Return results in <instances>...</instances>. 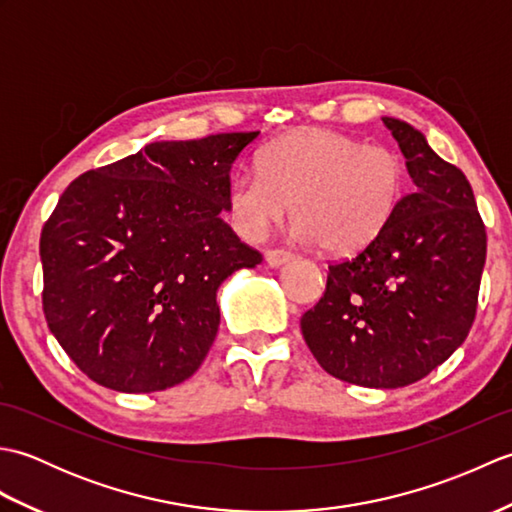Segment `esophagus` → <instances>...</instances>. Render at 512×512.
<instances>
[{
	"mask_svg": "<svg viewBox=\"0 0 512 512\" xmlns=\"http://www.w3.org/2000/svg\"><path fill=\"white\" fill-rule=\"evenodd\" d=\"M264 257H266V264L270 268H279V266H284V264L290 262L292 253H290V250H284V248H270V250H266Z\"/></svg>",
	"mask_w": 512,
	"mask_h": 512,
	"instance_id": "34e87169",
	"label": "esophagus"
}]
</instances>
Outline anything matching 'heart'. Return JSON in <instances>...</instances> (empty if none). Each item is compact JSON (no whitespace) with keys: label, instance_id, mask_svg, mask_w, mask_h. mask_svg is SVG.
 I'll use <instances>...</instances> for the list:
<instances>
[{"label":"heart","instance_id":"heart-1","mask_svg":"<svg viewBox=\"0 0 512 512\" xmlns=\"http://www.w3.org/2000/svg\"><path fill=\"white\" fill-rule=\"evenodd\" d=\"M259 173H237L226 213L246 242H262L290 211L295 233L332 255L369 246L405 193V165L394 149L363 145L330 129H303L257 154Z\"/></svg>","mask_w":512,"mask_h":512}]
</instances>
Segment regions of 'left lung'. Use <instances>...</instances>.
Here are the masks:
<instances>
[{
	"label": "left lung",
	"mask_w": 512,
	"mask_h": 512,
	"mask_svg": "<svg viewBox=\"0 0 512 512\" xmlns=\"http://www.w3.org/2000/svg\"><path fill=\"white\" fill-rule=\"evenodd\" d=\"M413 193L356 257L332 264L301 332L319 365L345 383L396 389L442 365L469 334L486 231L464 173L422 132L383 116Z\"/></svg>",
	"instance_id": "1"
}]
</instances>
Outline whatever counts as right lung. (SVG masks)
Instances as JSON below:
<instances>
[{
	"mask_svg": "<svg viewBox=\"0 0 512 512\" xmlns=\"http://www.w3.org/2000/svg\"><path fill=\"white\" fill-rule=\"evenodd\" d=\"M257 136L149 143L63 191L39 242L43 312L94 383L151 394L198 372L217 288L262 262L222 220L233 162Z\"/></svg>",
	"mask_w": 512,
	"mask_h": 512,
	"instance_id": "obj_1",
	"label": "right lung"
}]
</instances>
